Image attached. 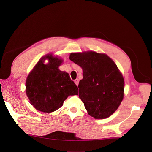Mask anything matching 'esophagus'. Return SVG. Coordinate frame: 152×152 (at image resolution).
I'll list each match as a JSON object with an SVG mask.
<instances>
[{"label": "esophagus", "mask_w": 152, "mask_h": 152, "mask_svg": "<svg viewBox=\"0 0 152 152\" xmlns=\"http://www.w3.org/2000/svg\"><path fill=\"white\" fill-rule=\"evenodd\" d=\"M74 82H75V84H76L77 86L79 85V79H75V80H74Z\"/></svg>", "instance_id": "34e87169"}]
</instances>
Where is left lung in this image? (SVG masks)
Returning <instances> with one entry per match:
<instances>
[{"mask_svg": "<svg viewBox=\"0 0 152 152\" xmlns=\"http://www.w3.org/2000/svg\"><path fill=\"white\" fill-rule=\"evenodd\" d=\"M70 59L83 71L79 96L87 113L96 119L112 115L124 98V80L116 64L107 54L94 51L71 53Z\"/></svg>", "mask_w": 152, "mask_h": 152, "instance_id": "left-lung-1", "label": "left lung"}]
</instances>
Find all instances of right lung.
I'll use <instances>...</instances> for the list:
<instances>
[{
  "label": "right lung",
  "mask_w": 152,
  "mask_h": 152,
  "mask_svg": "<svg viewBox=\"0 0 152 152\" xmlns=\"http://www.w3.org/2000/svg\"><path fill=\"white\" fill-rule=\"evenodd\" d=\"M46 58L49 60L44 64ZM61 59L47 54L36 64L26 80V93L39 111L51 113L62 107L68 96L78 95L77 86L65 72L59 70Z\"/></svg>",
  "instance_id": "right-lung-1"
}]
</instances>
